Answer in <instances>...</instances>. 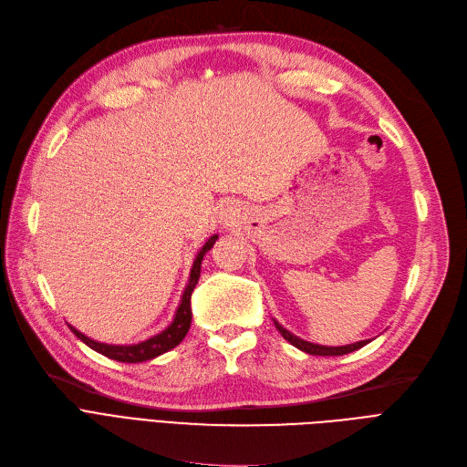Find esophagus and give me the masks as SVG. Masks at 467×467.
Here are the masks:
<instances>
[{"mask_svg":"<svg viewBox=\"0 0 467 467\" xmlns=\"http://www.w3.org/2000/svg\"><path fill=\"white\" fill-rule=\"evenodd\" d=\"M230 220H232V213H224V216H222V222H226V224H228Z\"/></svg>","mask_w":467,"mask_h":467,"instance_id":"34e87169","label":"esophagus"}]
</instances>
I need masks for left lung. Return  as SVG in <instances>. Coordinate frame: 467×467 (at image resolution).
Returning a JSON list of instances; mask_svg holds the SVG:
<instances>
[{
    "label": "left lung",
    "instance_id": "obj_1",
    "mask_svg": "<svg viewBox=\"0 0 467 467\" xmlns=\"http://www.w3.org/2000/svg\"><path fill=\"white\" fill-rule=\"evenodd\" d=\"M274 325L288 344H293L295 348H298V349H302L304 353H309V355H327V358H335V355H346V353H351L355 349H361L363 346H367L370 342V340H359V342L346 344V346H321V344L307 342V340L293 335V332L286 330L277 319H274Z\"/></svg>",
    "mask_w": 467,
    "mask_h": 467
}]
</instances>
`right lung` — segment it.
<instances>
[{"label":"right lung","mask_w":467,"mask_h":467,"mask_svg":"<svg viewBox=\"0 0 467 467\" xmlns=\"http://www.w3.org/2000/svg\"><path fill=\"white\" fill-rule=\"evenodd\" d=\"M218 239V234L211 235L207 239L205 245L199 249L195 260H193V265H192V272H190V279H188V285L184 288L182 293V298H181V304L179 307H176V314H174V319L163 328L160 330L158 335H153L142 342H137V344H106V342H97L93 338L85 337L83 332H79L78 328H72L74 335L91 349H95L97 353L104 355V358L108 359H114V361H119V363H144V361H150V359H155L160 358V355L171 351L172 348L179 346L190 330V325H192V306H190V298H192V293L193 288L199 281V275H202V262H203V256L213 249V245Z\"/></svg>","instance_id":"add662e5"}]
</instances>
